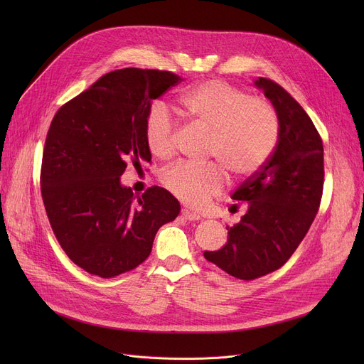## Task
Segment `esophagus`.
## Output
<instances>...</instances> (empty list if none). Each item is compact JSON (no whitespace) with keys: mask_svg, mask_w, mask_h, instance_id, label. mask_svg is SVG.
<instances>
[{"mask_svg":"<svg viewBox=\"0 0 364 364\" xmlns=\"http://www.w3.org/2000/svg\"><path fill=\"white\" fill-rule=\"evenodd\" d=\"M181 214H183V217H184L187 221H199V220L202 218L199 214H196V213H193V211H190V209H187V208L183 209Z\"/></svg>","mask_w":364,"mask_h":364,"instance_id":"obj_1","label":"esophagus"}]
</instances>
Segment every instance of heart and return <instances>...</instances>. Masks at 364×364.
I'll list each match as a JSON object with an SVG mask.
<instances>
[{
  "mask_svg": "<svg viewBox=\"0 0 364 364\" xmlns=\"http://www.w3.org/2000/svg\"><path fill=\"white\" fill-rule=\"evenodd\" d=\"M180 107L193 124L211 132L209 156L215 158L232 178H246L267 162L279 137L274 109L221 81H205L187 90ZM176 124L168 107L153 105L144 121V140L153 156L165 159L176 147ZM162 184L181 202L202 206L224 184V172L215 164H180L166 169Z\"/></svg>",
  "mask_w": 364,
  "mask_h": 364,
  "instance_id": "1",
  "label": "heart"
}]
</instances>
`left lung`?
I'll return each mask as SVG.
<instances>
[{"instance_id":"left-lung-1","label":"left lung","mask_w":364,"mask_h":364,"mask_svg":"<svg viewBox=\"0 0 364 364\" xmlns=\"http://www.w3.org/2000/svg\"><path fill=\"white\" fill-rule=\"evenodd\" d=\"M279 119L270 159L232 199L246 205L237 224L227 227V243L205 251L208 261L242 280L269 274L288 261L307 235L323 192V143L305 110L276 82L258 78Z\"/></svg>"}]
</instances>
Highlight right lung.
<instances>
[{"label":"right lung","mask_w":364,"mask_h":364,"mask_svg":"<svg viewBox=\"0 0 364 364\" xmlns=\"http://www.w3.org/2000/svg\"><path fill=\"white\" fill-rule=\"evenodd\" d=\"M181 81L166 70L106 73L54 114L41 169V193L66 255L90 274L114 277L140 265L180 203L168 190L141 196L121 183L127 164L151 155L144 121L151 102Z\"/></svg>","instance_id":"1"}]
</instances>
